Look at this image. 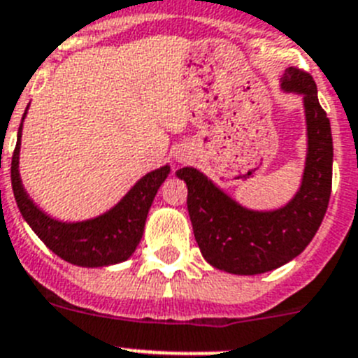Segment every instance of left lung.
<instances>
[{
	"mask_svg": "<svg viewBox=\"0 0 358 358\" xmlns=\"http://www.w3.org/2000/svg\"><path fill=\"white\" fill-rule=\"evenodd\" d=\"M282 89L303 96L308 137L301 187L285 207L250 210L194 167L176 171L187 183V210L201 255L215 269L231 275H260L298 257L321 227L330 201L334 144L314 78L289 67Z\"/></svg>",
	"mask_w": 358,
	"mask_h": 358,
	"instance_id": "obj_1",
	"label": "left lung"
}]
</instances>
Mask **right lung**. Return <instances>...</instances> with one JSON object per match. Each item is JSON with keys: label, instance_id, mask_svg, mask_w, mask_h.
Instances as JSON below:
<instances>
[{"label": "right lung", "instance_id": "right-lung-1", "mask_svg": "<svg viewBox=\"0 0 358 358\" xmlns=\"http://www.w3.org/2000/svg\"><path fill=\"white\" fill-rule=\"evenodd\" d=\"M24 119V115H22ZM21 128L17 131V144L12 155V189L22 217L31 227L55 255L82 267H103L124 262L130 259L143 237L148 212L155 199L159 187L169 175V166L144 175L131 187L121 201L94 219L80 223H62L44 214L27 194L19 176V148Z\"/></svg>", "mask_w": 358, "mask_h": 358}]
</instances>
